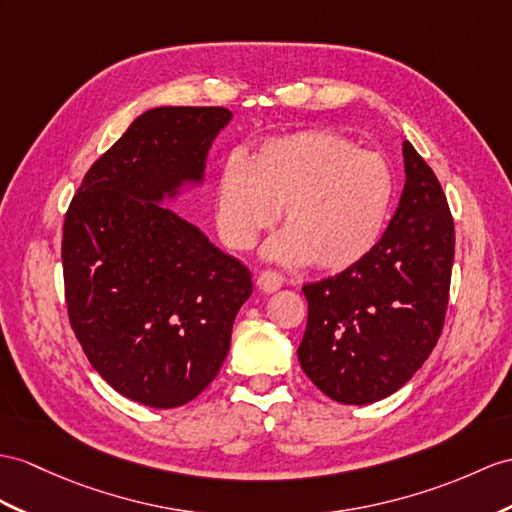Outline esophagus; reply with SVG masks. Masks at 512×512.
Wrapping results in <instances>:
<instances>
[{
	"instance_id": "34e87169",
	"label": "esophagus",
	"mask_w": 512,
	"mask_h": 512,
	"mask_svg": "<svg viewBox=\"0 0 512 512\" xmlns=\"http://www.w3.org/2000/svg\"><path fill=\"white\" fill-rule=\"evenodd\" d=\"M282 276L280 273H276V271H260L258 273V278H256V284H258V289L263 291V293H276L280 286H282Z\"/></svg>"
}]
</instances>
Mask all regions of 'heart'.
Listing matches in <instances>:
<instances>
[{
    "label": "heart",
    "instance_id": "heart-1",
    "mask_svg": "<svg viewBox=\"0 0 512 512\" xmlns=\"http://www.w3.org/2000/svg\"><path fill=\"white\" fill-rule=\"evenodd\" d=\"M395 182L386 160L330 130H302L260 143L247 160L228 158L215 189V226L234 252H247L278 217L265 245L280 265L345 271L378 245Z\"/></svg>",
    "mask_w": 512,
    "mask_h": 512
}]
</instances>
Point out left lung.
I'll use <instances>...</instances> for the list:
<instances>
[{
    "mask_svg": "<svg viewBox=\"0 0 512 512\" xmlns=\"http://www.w3.org/2000/svg\"><path fill=\"white\" fill-rule=\"evenodd\" d=\"M406 182L389 228L358 265L304 286L297 358L339 404H373L415 376L439 341L454 265V221L434 171L404 141Z\"/></svg>",
    "mask_w": 512,
    "mask_h": 512,
    "instance_id": "left-lung-1",
    "label": "left lung"
}]
</instances>
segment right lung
Instances as JSON below:
<instances>
[{
	"instance_id": "add662e5",
	"label": "right lung",
	"mask_w": 512,
	"mask_h": 512,
	"mask_svg": "<svg viewBox=\"0 0 512 512\" xmlns=\"http://www.w3.org/2000/svg\"><path fill=\"white\" fill-rule=\"evenodd\" d=\"M228 108L160 106L86 173L62 228L71 328L112 389L152 408L195 400L230 350L252 273L167 208L204 184Z\"/></svg>"
}]
</instances>
